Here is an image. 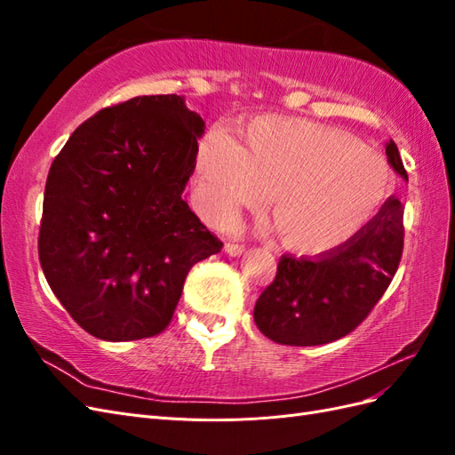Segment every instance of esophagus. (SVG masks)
Wrapping results in <instances>:
<instances>
[{
  "label": "esophagus",
  "instance_id": "34e87169",
  "mask_svg": "<svg viewBox=\"0 0 455 455\" xmlns=\"http://www.w3.org/2000/svg\"><path fill=\"white\" fill-rule=\"evenodd\" d=\"M224 251H226L229 256L235 258V256H241V254H244L246 246H244V244H235V243H226Z\"/></svg>",
  "mask_w": 455,
  "mask_h": 455
}]
</instances>
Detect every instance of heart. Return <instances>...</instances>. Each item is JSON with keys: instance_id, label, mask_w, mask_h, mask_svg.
Listing matches in <instances>:
<instances>
[{"instance_id": "b5f03b06", "label": "heart", "mask_w": 455, "mask_h": 455, "mask_svg": "<svg viewBox=\"0 0 455 455\" xmlns=\"http://www.w3.org/2000/svg\"><path fill=\"white\" fill-rule=\"evenodd\" d=\"M243 142L214 127L196 149V199L214 224L271 196L288 249L336 251L361 233L389 196L387 164L346 132L309 119L259 116L241 127Z\"/></svg>"}]
</instances>
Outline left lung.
I'll list each match as a JSON object with an SVG mask.
<instances>
[{
    "label": "left lung",
    "mask_w": 455,
    "mask_h": 455,
    "mask_svg": "<svg viewBox=\"0 0 455 455\" xmlns=\"http://www.w3.org/2000/svg\"><path fill=\"white\" fill-rule=\"evenodd\" d=\"M387 161L408 182L393 140ZM404 206L396 197L381 204L376 218L336 251L316 258L283 254L273 283L259 294L254 323L281 346H323L359 326L387 291L404 249Z\"/></svg>",
    "instance_id": "8db88e82"
}]
</instances>
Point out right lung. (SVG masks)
<instances>
[{
  "instance_id": "obj_1",
  "label": "right lung",
  "mask_w": 455,
  "mask_h": 455,
  "mask_svg": "<svg viewBox=\"0 0 455 455\" xmlns=\"http://www.w3.org/2000/svg\"><path fill=\"white\" fill-rule=\"evenodd\" d=\"M203 132L182 96H136L81 123L54 157L39 261L52 294L91 336L161 334L189 269L224 246L182 197Z\"/></svg>"
}]
</instances>
